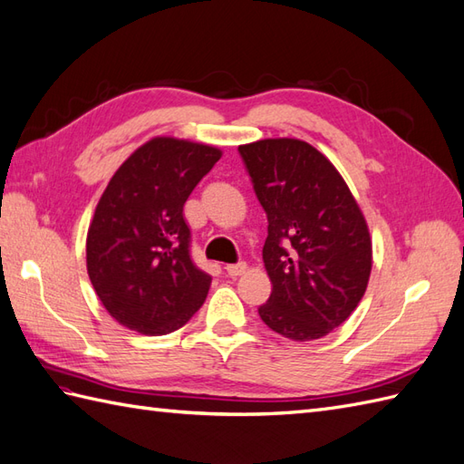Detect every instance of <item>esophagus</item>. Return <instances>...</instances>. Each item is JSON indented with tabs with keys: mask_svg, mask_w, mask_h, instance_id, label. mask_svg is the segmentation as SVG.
Masks as SVG:
<instances>
[{
	"mask_svg": "<svg viewBox=\"0 0 464 464\" xmlns=\"http://www.w3.org/2000/svg\"><path fill=\"white\" fill-rule=\"evenodd\" d=\"M246 269H247V264H246V262L230 264V266H226V274H228L230 277H240V276L246 274Z\"/></svg>",
	"mask_w": 464,
	"mask_h": 464,
	"instance_id": "1",
	"label": "esophagus"
}]
</instances>
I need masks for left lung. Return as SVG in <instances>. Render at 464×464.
I'll use <instances>...</instances> for the list:
<instances>
[{
    "label": "left lung",
    "mask_w": 464,
    "mask_h": 464,
    "mask_svg": "<svg viewBox=\"0 0 464 464\" xmlns=\"http://www.w3.org/2000/svg\"><path fill=\"white\" fill-rule=\"evenodd\" d=\"M238 151L267 214L271 295L259 317L291 341L323 338L353 314L368 287L364 214L336 167L307 141L259 140Z\"/></svg>",
    "instance_id": "obj_1"
}]
</instances>
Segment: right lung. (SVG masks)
<instances>
[{"label":"right lung","instance_id":"1","mask_svg":"<svg viewBox=\"0 0 464 464\" xmlns=\"http://www.w3.org/2000/svg\"><path fill=\"white\" fill-rule=\"evenodd\" d=\"M222 157L218 147L153 138L120 165L86 236V269L121 326L160 336L205 303L212 277L190 259L183 207Z\"/></svg>","mask_w":464,"mask_h":464}]
</instances>
